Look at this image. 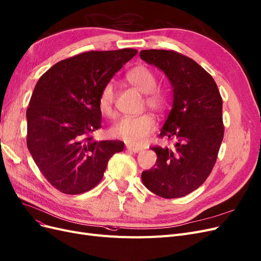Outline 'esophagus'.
<instances>
[{"mask_svg":"<svg viewBox=\"0 0 261 261\" xmlns=\"http://www.w3.org/2000/svg\"><path fill=\"white\" fill-rule=\"evenodd\" d=\"M127 149L133 153H138V152H141L142 151V148L140 147H137V146H131V145H127Z\"/></svg>","mask_w":261,"mask_h":261,"instance_id":"esophagus-1","label":"esophagus"}]
</instances>
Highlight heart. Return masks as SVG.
Here are the masks:
<instances>
[{"mask_svg": "<svg viewBox=\"0 0 261 261\" xmlns=\"http://www.w3.org/2000/svg\"><path fill=\"white\" fill-rule=\"evenodd\" d=\"M127 82L145 96L147 108L156 113H162L168 105L166 91L157 87V75L147 65H138L125 75ZM115 88L113 83L104 85L99 94V109L105 116L113 115ZM155 130V120L150 115L144 114L136 117H123L111 128V134L129 144H141Z\"/></svg>", "mask_w": 261, "mask_h": 261, "instance_id": "obj_1", "label": "heart"}]
</instances>
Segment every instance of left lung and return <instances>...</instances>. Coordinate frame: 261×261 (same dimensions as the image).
Wrapping results in <instances>:
<instances>
[{
  "label": "left lung",
  "mask_w": 261,
  "mask_h": 261,
  "mask_svg": "<svg viewBox=\"0 0 261 261\" xmlns=\"http://www.w3.org/2000/svg\"><path fill=\"white\" fill-rule=\"evenodd\" d=\"M143 61L168 77L172 109L160 137L172 147H152L157 161L142 172L144 186L167 199L184 197L200 187L213 169L224 138L223 100L215 81L201 65L172 50H141Z\"/></svg>",
  "instance_id": "left-lung-1"
}]
</instances>
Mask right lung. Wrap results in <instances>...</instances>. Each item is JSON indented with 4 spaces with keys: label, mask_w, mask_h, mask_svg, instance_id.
<instances>
[{
    "label": "right lung",
    "mask_w": 261,
    "mask_h": 261,
    "mask_svg": "<svg viewBox=\"0 0 261 261\" xmlns=\"http://www.w3.org/2000/svg\"><path fill=\"white\" fill-rule=\"evenodd\" d=\"M138 50L88 51L62 60L38 80L27 110V145L47 180L67 195H80L102 179L120 141H95L101 128V89Z\"/></svg>",
    "instance_id": "1"
}]
</instances>
